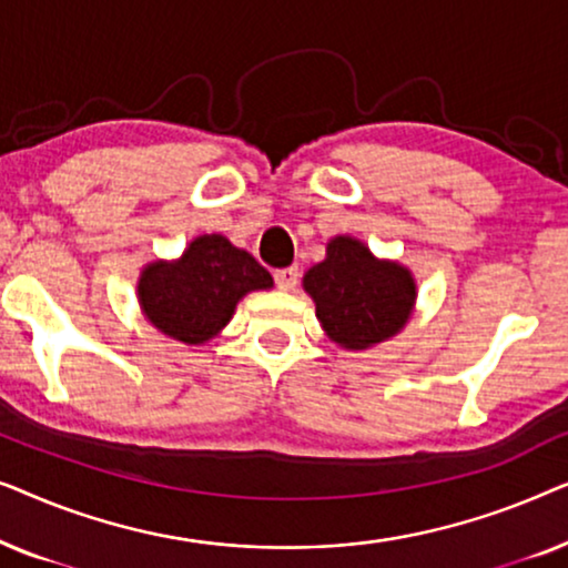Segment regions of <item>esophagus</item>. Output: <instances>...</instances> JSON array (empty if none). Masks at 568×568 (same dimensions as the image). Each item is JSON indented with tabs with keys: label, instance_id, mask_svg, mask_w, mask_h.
Wrapping results in <instances>:
<instances>
[{
	"label": "esophagus",
	"instance_id": "esophagus-1",
	"mask_svg": "<svg viewBox=\"0 0 568 568\" xmlns=\"http://www.w3.org/2000/svg\"><path fill=\"white\" fill-rule=\"evenodd\" d=\"M274 278H276V286H278V290H284V292H292L294 286H297V282H300V268H297V266H290V268H278L276 274H274Z\"/></svg>",
	"mask_w": 568,
	"mask_h": 568
}]
</instances>
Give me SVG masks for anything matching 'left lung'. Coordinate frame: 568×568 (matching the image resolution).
Instances as JSON below:
<instances>
[{
    "mask_svg": "<svg viewBox=\"0 0 568 568\" xmlns=\"http://www.w3.org/2000/svg\"><path fill=\"white\" fill-rule=\"evenodd\" d=\"M302 286L325 336L346 352H367L398 336L418 297L408 266L377 258L352 235L328 240L325 258L302 276Z\"/></svg>",
    "mask_w": 568,
    "mask_h": 568,
    "instance_id": "obj_1",
    "label": "left lung"
}]
</instances>
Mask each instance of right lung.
Returning a JSON list of instances; mask_svg holds the SVG:
<instances>
[{
    "mask_svg": "<svg viewBox=\"0 0 568 568\" xmlns=\"http://www.w3.org/2000/svg\"><path fill=\"white\" fill-rule=\"evenodd\" d=\"M274 278L224 235H199L175 261L146 263L136 282L142 315L162 336L201 346L220 336L245 294L271 290Z\"/></svg>",
    "mask_w": 568,
    "mask_h": 568,
    "instance_id": "right-lung-1",
    "label": "right lung"
}]
</instances>
